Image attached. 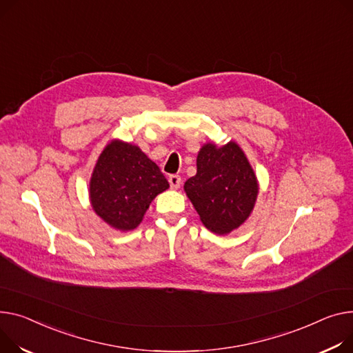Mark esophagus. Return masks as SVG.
<instances>
[{
    "instance_id": "esophagus-1",
    "label": "esophagus",
    "mask_w": 353,
    "mask_h": 353,
    "mask_svg": "<svg viewBox=\"0 0 353 353\" xmlns=\"http://www.w3.org/2000/svg\"><path fill=\"white\" fill-rule=\"evenodd\" d=\"M169 183H170L172 189H179L181 184V177L179 174H172V176H169Z\"/></svg>"
}]
</instances>
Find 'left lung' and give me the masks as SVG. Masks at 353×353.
Segmentation results:
<instances>
[{"label": "left lung", "mask_w": 353, "mask_h": 353, "mask_svg": "<svg viewBox=\"0 0 353 353\" xmlns=\"http://www.w3.org/2000/svg\"><path fill=\"white\" fill-rule=\"evenodd\" d=\"M184 190L203 224L210 231L227 234L251 214L258 184L239 145L207 143L197 156V174L184 183Z\"/></svg>", "instance_id": "1"}]
</instances>
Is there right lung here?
Instances as JSON below:
<instances>
[{
    "label": "right lung",
    "mask_w": 353,
    "mask_h": 353,
    "mask_svg": "<svg viewBox=\"0 0 353 353\" xmlns=\"http://www.w3.org/2000/svg\"><path fill=\"white\" fill-rule=\"evenodd\" d=\"M169 189L159 166L137 146L113 140L90 179V203L113 228L129 231L143 220L152 200Z\"/></svg>",
    "instance_id": "1"
}]
</instances>
